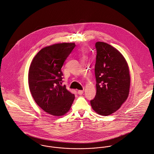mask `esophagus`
<instances>
[{
  "mask_svg": "<svg viewBox=\"0 0 154 154\" xmlns=\"http://www.w3.org/2000/svg\"><path fill=\"white\" fill-rule=\"evenodd\" d=\"M77 93H78V94H79L81 95V94H82L83 93V91H79Z\"/></svg>",
  "mask_w": 154,
  "mask_h": 154,
  "instance_id": "34e87169",
  "label": "esophagus"
}]
</instances>
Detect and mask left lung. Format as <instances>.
I'll use <instances>...</instances> for the list:
<instances>
[{"label":"left lung","mask_w":154,"mask_h":154,"mask_svg":"<svg viewBox=\"0 0 154 154\" xmlns=\"http://www.w3.org/2000/svg\"><path fill=\"white\" fill-rule=\"evenodd\" d=\"M95 48L96 93L91 104L98 114L109 116L121 107L128 96L129 69L122 54L110 45L97 42Z\"/></svg>","instance_id":"left-lung-1"}]
</instances>
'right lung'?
<instances>
[{"label":"right lung","instance_id":"obj_1","mask_svg":"<svg viewBox=\"0 0 154 154\" xmlns=\"http://www.w3.org/2000/svg\"><path fill=\"white\" fill-rule=\"evenodd\" d=\"M75 46L74 43H62L45 47L34 57L29 68L32 96L43 111L52 116L65 114L75 98L65 86H61L62 66Z\"/></svg>","mask_w":154,"mask_h":154}]
</instances>
